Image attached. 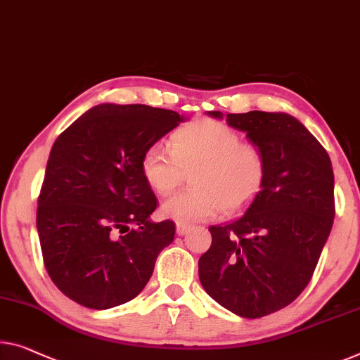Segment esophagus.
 <instances>
[{"label":"esophagus","instance_id":"esophagus-1","mask_svg":"<svg viewBox=\"0 0 360 360\" xmlns=\"http://www.w3.org/2000/svg\"><path fill=\"white\" fill-rule=\"evenodd\" d=\"M191 226L189 224H184V223H176V233H178V236H184L191 231Z\"/></svg>","mask_w":360,"mask_h":360}]
</instances>
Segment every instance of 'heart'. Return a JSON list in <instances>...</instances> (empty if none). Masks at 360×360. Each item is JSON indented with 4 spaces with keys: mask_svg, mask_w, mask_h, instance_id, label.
I'll list each match as a JSON object with an SVG mask.
<instances>
[{
    "mask_svg": "<svg viewBox=\"0 0 360 360\" xmlns=\"http://www.w3.org/2000/svg\"><path fill=\"white\" fill-rule=\"evenodd\" d=\"M265 157L255 143L224 122L195 120L171 136V152L153 143L143 153L141 169L147 184L160 195L178 187L191 174L189 191L163 202L162 214L178 223L210 219L248 205L265 178Z\"/></svg>",
    "mask_w": 360,
    "mask_h": 360,
    "instance_id": "b5f03b06",
    "label": "heart"
}]
</instances>
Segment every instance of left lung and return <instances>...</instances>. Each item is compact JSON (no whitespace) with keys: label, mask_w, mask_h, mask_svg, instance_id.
<instances>
[{"label":"left lung","mask_w":360,"mask_h":360,"mask_svg":"<svg viewBox=\"0 0 360 360\" xmlns=\"http://www.w3.org/2000/svg\"><path fill=\"white\" fill-rule=\"evenodd\" d=\"M226 122L262 150L265 178L244 214L208 228L212 245L198 259V278L224 309L260 319L291 304L314 275L333 226V166L288 112H239L226 115Z\"/></svg>","instance_id":"8db88e82"}]
</instances>
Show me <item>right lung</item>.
Here are the masks:
<instances>
[{
    "label": "right lung",
    "instance_id": "right-lung-1",
    "mask_svg": "<svg viewBox=\"0 0 360 360\" xmlns=\"http://www.w3.org/2000/svg\"><path fill=\"white\" fill-rule=\"evenodd\" d=\"M186 121L147 105L101 103L53 143L37 208L45 268L56 288L84 307L105 310L137 296L174 239V223H155L146 150Z\"/></svg>",
    "mask_w": 360,
    "mask_h": 360
}]
</instances>
